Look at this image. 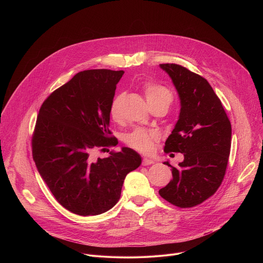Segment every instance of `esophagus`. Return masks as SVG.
<instances>
[{"label": "esophagus", "instance_id": "obj_1", "mask_svg": "<svg viewBox=\"0 0 263 263\" xmlns=\"http://www.w3.org/2000/svg\"><path fill=\"white\" fill-rule=\"evenodd\" d=\"M154 160L152 159H148V158H143L142 160V165H149V164H153Z\"/></svg>", "mask_w": 263, "mask_h": 263}]
</instances>
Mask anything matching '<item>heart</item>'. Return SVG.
<instances>
[{"instance_id": "1", "label": "heart", "mask_w": 263, "mask_h": 263, "mask_svg": "<svg viewBox=\"0 0 263 263\" xmlns=\"http://www.w3.org/2000/svg\"><path fill=\"white\" fill-rule=\"evenodd\" d=\"M143 92L148 105L153 103H163L168 107L173 101V95L171 90L159 84L145 83L143 85ZM122 99L123 95L119 93L114 98L110 104V116L116 121L120 119V104ZM158 139L159 134L156 131L147 130L140 127L135 128L125 136V141L128 145L142 153L152 152L154 143L158 141Z\"/></svg>"}]
</instances>
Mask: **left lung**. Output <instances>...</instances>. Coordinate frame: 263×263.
I'll return each mask as SVG.
<instances>
[{
    "mask_svg": "<svg viewBox=\"0 0 263 263\" xmlns=\"http://www.w3.org/2000/svg\"><path fill=\"white\" fill-rule=\"evenodd\" d=\"M180 98L179 120L167 137L164 152L182 153L172 167L173 180L159 195L180 208L197 206L220 186L230 155L231 123L208 81L186 67L163 63Z\"/></svg>",
    "mask_w": 263,
    "mask_h": 263,
    "instance_id": "1",
    "label": "left lung"
}]
</instances>
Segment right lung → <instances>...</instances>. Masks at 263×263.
Listing matches in <instances>:
<instances>
[{"instance_id":"obj_1","label":"right lung","mask_w":263,"mask_h":263,"mask_svg":"<svg viewBox=\"0 0 263 263\" xmlns=\"http://www.w3.org/2000/svg\"><path fill=\"white\" fill-rule=\"evenodd\" d=\"M124 70L88 69L43 103L32 136V155L49 190L68 211L98 215L121 198L124 180L141 164L130 147L95 159L93 149L115 144L110 104Z\"/></svg>"}]
</instances>
